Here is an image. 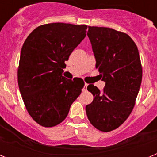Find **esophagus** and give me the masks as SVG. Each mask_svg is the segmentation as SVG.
Returning a JSON list of instances; mask_svg holds the SVG:
<instances>
[{
  "mask_svg": "<svg viewBox=\"0 0 157 157\" xmlns=\"http://www.w3.org/2000/svg\"><path fill=\"white\" fill-rule=\"evenodd\" d=\"M87 86H88V84H86V83L85 86H84V87H83V88H82V91H83V92H84V91H86L87 90Z\"/></svg>",
  "mask_w": 157,
  "mask_h": 157,
  "instance_id": "esophagus-1",
  "label": "esophagus"
}]
</instances>
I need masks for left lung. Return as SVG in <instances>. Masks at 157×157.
<instances>
[{"label":"left lung","mask_w":157,"mask_h":157,"mask_svg":"<svg viewBox=\"0 0 157 157\" xmlns=\"http://www.w3.org/2000/svg\"><path fill=\"white\" fill-rule=\"evenodd\" d=\"M87 35L105 86L102 91L87 86L94 101L86 112L95 128L109 132L122 125L134 109L142 78L139 52L128 34L114 29L89 27Z\"/></svg>","instance_id":"obj_1"}]
</instances>
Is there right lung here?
<instances>
[{
	"mask_svg": "<svg viewBox=\"0 0 157 157\" xmlns=\"http://www.w3.org/2000/svg\"><path fill=\"white\" fill-rule=\"evenodd\" d=\"M86 25L48 23L25 40L18 67V84L29 115L39 125L63 122L84 87L82 79L62 76L65 61L85 38Z\"/></svg>",
	"mask_w": 157,
	"mask_h": 157,
	"instance_id": "right-lung-1",
	"label": "right lung"
}]
</instances>
